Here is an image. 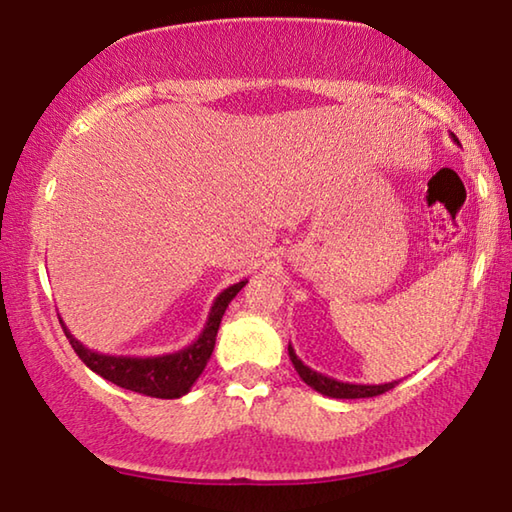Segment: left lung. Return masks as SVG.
Returning <instances> with one entry per match:
<instances>
[{"label": "left lung", "mask_w": 512, "mask_h": 512, "mask_svg": "<svg viewBox=\"0 0 512 512\" xmlns=\"http://www.w3.org/2000/svg\"><path fill=\"white\" fill-rule=\"evenodd\" d=\"M452 139L457 141V136L452 134ZM287 352H290V359H292L294 369H297V373L301 376V380H304L306 385H311L315 392L325 394V397H331V399H369V397H378V394H385L387 390H392L394 385H399V380H392V383H385V385L341 383V380H334L329 376H322V373H318V371L308 369V366L297 357V352H294L292 345H287Z\"/></svg>", "instance_id": "obj_1"}]
</instances>
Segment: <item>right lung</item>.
<instances>
[{
    "instance_id": "add662e5",
    "label": "right lung",
    "mask_w": 512,
    "mask_h": 512,
    "mask_svg": "<svg viewBox=\"0 0 512 512\" xmlns=\"http://www.w3.org/2000/svg\"><path fill=\"white\" fill-rule=\"evenodd\" d=\"M248 280L229 285L227 290L218 294V299L213 301L211 313L204 325L197 341L178 352H169V355H157V357H115V355H102L95 352L74 338V334L67 329L62 322L64 334H67L71 348L76 350V355L81 357V362L88 366L90 371H95L97 376L111 380L113 385L125 387V390L146 394V397L155 399H178L183 394L190 392V387L197 383L201 371L206 369V362L213 355L215 348V336H218L220 320L225 315L229 301L241 292V287Z\"/></svg>"
}]
</instances>
